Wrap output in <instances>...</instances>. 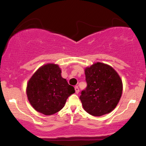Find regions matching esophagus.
<instances>
[{
	"mask_svg": "<svg viewBox=\"0 0 146 146\" xmlns=\"http://www.w3.org/2000/svg\"><path fill=\"white\" fill-rule=\"evenodd\" d=\"M75 93H76L77 94L79 93V92H80V90H79V88H78V86H75Z\"/></svg>",
	"mask_w": 146,
	"mask_h": 146,
	"instance_id": "esophagus-1",
	"label": "esophagus"
}]
</instances>
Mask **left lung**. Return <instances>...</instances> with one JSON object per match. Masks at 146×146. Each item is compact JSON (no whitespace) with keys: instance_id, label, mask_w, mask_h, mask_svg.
<instances>
[{"instance_id":"obj_1","label":"left lung","mask_w":146,"mask_h":146,"mask_svg":"<svg viewBox=\"0 0 146 146\" xmlns=\"http://www.w3.org/2000/svg\"><path fill=\"white\" fill-rule=\"evenodd\" d=\"M87 86L80 99L90 115L100 117L110 113L121 98L123 85L118 73L111 66L97 62L85 68Z\"/></svg>"}]
</instances>
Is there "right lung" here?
I'll use <instances>...</instances> for the list:
<instances>
[{"mask_svg": "<svg viewBox=\"0 0 146 146\" xmlns=\"http://www.w3.org/2000/svg\"><path fill=\"white\" fill-rule=\"evenodd\" d=\"M61 69L55 64L41 66L29 80L27 95L33 108L45 115L60 111L66 100L75 93L74 87L62 78Z\"/></svg>", "mask_w": 146, "mask_h": 146, "instance_id": "1", "label": "right lung"}]
</instances>
